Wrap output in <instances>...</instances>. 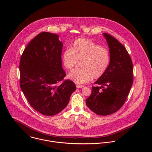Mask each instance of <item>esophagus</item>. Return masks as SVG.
<instances>
[{"label":"esophagus","instance_id":"1","mask_svg":"<svg viewBox=\"0 0 152 152\" xmlns=\"http://www.w3.org/2000/svg\"><path fill=\"white\" fill-rule=\"evenodd\" d=\"M77 88H83V87H84V86H80V85H77Z\"/></svg>","mask_w":152,"mask_h":152}]
</instances>
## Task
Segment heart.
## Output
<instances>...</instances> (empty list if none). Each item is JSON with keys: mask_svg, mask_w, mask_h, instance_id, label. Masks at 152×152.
Masks as SVG:
<instances>
[{"mask_svg": "<svg viewBox=\"0 0 152 152\" xmlns=\"http://www.w3.org/2000/svg\"><path fill=\"white\" fill-rule=\"evenodd\" d=\"M110 59L107 48L83 38L75 40L71 49H66L63 54V63L68 70L73 69L79 62L80 67L68 75V78L78 84H85L91 78L102 77L108 67Z\"/></svg>", "mask_w": 152, "mask_h": 152, "instance_id": "obj_1", "label": "heart"}]
</instances>
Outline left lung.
<instances>
[{
    "label": "left lung",
    "instance_id": "obj_1",
    "mask_svg": "<svg viewBox=\"0 0 152 152\" xmlns=\"http://www.w3.org/2000/svg\"><path fill=\"white\" fill-rule=\"evenodd\" d=\"M109 48L110 63L105 74L95 82L86 99L87 107L98 115L112 114L125 102L133 84V64L125 47L108 33H103Z\"/></svg>",
    "mask_w": 152,
    "mask_h": 152
}]
</instances>
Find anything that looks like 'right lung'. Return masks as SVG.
Masks as SVG:
<instances>
[{"instance_id":"1","label":"right lung","mask_w":152,"mask_h":152,"mask_svg":"<svg viewBox=\"0 0 152 152\" xmlns=\"http://www.w3.org/2000/svg\"><path fill=\"white\" fill-rule=\"evenodd\" d=\"M63 43L58 36L42 32L27 44L20 61V86L31 107L53 116L67 106L76 89L62 68Z\"/></svg>"}]
</instances>
